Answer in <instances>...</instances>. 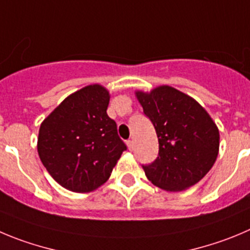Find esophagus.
I'll return each mask as SVG.
<instances>
[{
	"instance_id": "34e87169",
	"label": "esophagus",
	"mask_w": 250,
	"mask_h": 250,
	"mask_svg": "<svg viewBox=\"0 0 250 250\" xmlns=\"http://www.w3.org/2000/svg\"><path fill=\"white\" fill-rule=\"evenodd\" d=\"M127 146H128V149H129V150H133V148H134V143H133L132 139L127 141Z\"/></svg>"
}]
</instances>
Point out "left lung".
<instances>
[{
    "mask_svg": "<svg viewBox=\"0 0 250 250\" xmlns=\"http://www.w3.org/2000/svg\"><path fill=\"white\" fill-rule=\"evenodd\" d=\"M136 96L159 142L157 159L143 165L148 180L171 192L199 183L220 150V130L211 116L196 100L171 86L136 91Z\"/></svg>",
    "mask_w": 250,
    "mask_h": 250,
    "instance_id": "8db88e82",
    "label": "left lung"
}]
</instances>
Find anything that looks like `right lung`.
I'll list each match as a JSON object with an SVG mask.
<instances>
[{"instance_id": "1", "label": "right lung", "mask_w": 250, "mask_h": 250, "mask_svg": "<svg viewBox=\"0 0 250 250\" xmlns=\"http://www.w3.org/2000/svg\"><path fill=\"white\" fill-rule=\"evenodd\" d=\"M109 92L93 83L71 93L42 122L38 154L66 190L91 192L104 185L127 149L107 116Z\"/></svg>"}]
</instances>
